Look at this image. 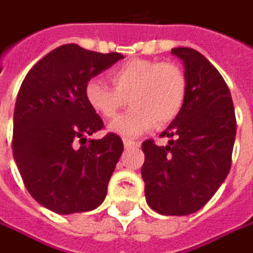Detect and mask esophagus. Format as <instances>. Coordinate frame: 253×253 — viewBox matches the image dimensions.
Masks as SVG:
<instances>
[{
	"instance_id": "esophagus-1",
	"label": "esophagus",
	"mask_w": 253,
	"mask_h": 253,
	"mask_svg": "<svg viewBox=\"0 0 253 253\" xmlns=\"http://www.w3.org/2000/svg\"><path fill=\"white\" fill-rule=\"evenodd\" d=\"M124 147H125L126 150H129V148H135V147H138V142L129 141V139H124Z\"/></svg>"
}]
</instances>
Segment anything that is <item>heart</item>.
<instances>
[{"instance_id": "b5f03b06", "label": "heart", "mask_w": 253, "mask_h": 253, "mask_svg": "<svg viewBox=\"0 0 253 253\" xmlns=\"http://www.w3.org/2000/svg\"><path fill=\"white\" fill-rule=\"evenodd\" d=\"M114 87L100 79H89L84 98L100 117L112 119L119 109L131 103V109L109 124V131L134 138L154 125L164 126L180 115L186 96L187 79L183 69L171 62L132 59L111 70Z\"/></svg>"}]
</instances>
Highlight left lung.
<instances>
[{"label": "left lung", "mask_w": 253, "mask_h": 253, "mask_svg": "<svg viewBox=\"0 0 253 253\" xmlns=\"http://www.w3.org/2000/svg\"><path fill=\"white\" fill-rule=\"evenodd\" d=\"M183 60L187 96L180 115L161 132L169 145L142 142L141 175L148 206L160 214L186 216L202 209L229 174L236 136L230 90L217 69L189 47L171 48Z\"/></svg>", "instance_id": "left-lung-1"}]
</instances>
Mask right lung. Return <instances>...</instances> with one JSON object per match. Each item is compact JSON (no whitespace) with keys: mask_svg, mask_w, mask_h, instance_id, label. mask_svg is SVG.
<instances>
[{"mask_svg":"<svg viewBox=\"0 0 253 253\" xmlns=\"http://www.w3.org/2000/svg\"><path fill=\"white\" fill-rule=\"evenodd\" d=\"M121 59L119 53L63 44L34 64L21 83L14 109V160L28 193L54 213L89 211L105 200L124 144L112 132L86 144L103 121L89 106L84 86Z\"/></svg>","mask_w":253,"mask_h":253,"instance_id":"1","label":"right lung"}]
</instances>
